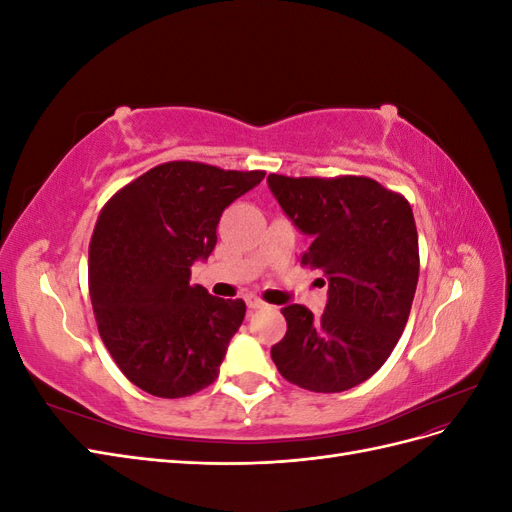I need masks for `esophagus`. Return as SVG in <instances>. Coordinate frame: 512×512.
Segmentation results:
<instances>
[{"mask_svg": "<svg viewBox=\"0 0 512 512\" xmlns=\"http://www.w3.org/2000/svg\"><path fill=\"white\" fill-rule=\"evenodd\" d=\"M245 303H247V307H250V309H260V307H265V305H267V303L262 301L260 297H256V294H247V297H245Z\"/></svg>", "mask_w": 512, "mask_h": 512, "instance_id": "1", "label": "esophagus"}]
</instances>
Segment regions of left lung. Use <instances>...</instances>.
I'll list each match as a JSON object with an SVG mask.
<instances>
[{"instance_id":"8db88e82","label":"left lung","mask_w":512,"mask_h":512,"mask_svg":"<svg viewBox=\"0 0 512 512\" xmlns=\"http://www.w3.org/2000/svg\"><path fill=\"white\" fill-rule=\"evenodd\" d=\"M269 188L312 245L301 265L329 277L322 316L286 305V335L271 348L280 374L314 393L365 382L406 329L418 282V235L399 192L363 175H269Z\"/></svg>"}]
</instances>
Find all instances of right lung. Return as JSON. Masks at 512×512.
Listing matches in <instances>:
<instances>
[{
	"label": "right lung",
	"instance_id": "right-lung-1",
	"mask_svg": "<svg viewBox=\"0 0 512 512\" xmlns=\"http://www.w3.org/2000/svg\"><path fill=\"white\" fill-rule=\"evenodd\" d=\"M265 170L164 162L123 185L102 207L89 243V297L113 361L149 395L177 399L220 374L245 316L243 299L190 284L224 209Z\"/></svg>",
	"mask_w": 512,
	"mask_h": 512
}]
</instances>
